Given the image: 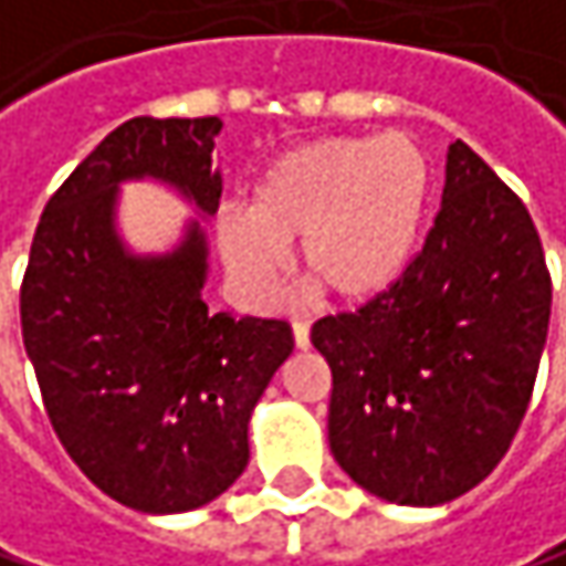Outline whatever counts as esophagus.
<instances>
[{
  "mask_svg": "<svg viewBox=\"0 0 566 566\" xmlns=\"http://www.w3.org/2000/svg\"><path fill=\"white\" fill-rule=\"evenodd\" d=\"M291 334H294V346H297V349H307V346H311V327H307L304 321H294V324H291Z\"/></svg>",
  "mask_w": 566,
  "mask_h": 566,
  "instance_id": "obj_1",
  "label": "esophagus"
}]
</instances>
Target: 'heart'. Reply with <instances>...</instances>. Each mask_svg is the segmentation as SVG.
<instances>
[{
  "mask_svg": "<svg viewBox=\"0 0 566 566\" xmlns=\"http://www.w3.org/2000/svg\"><path fill=\"white\" fill-rule=\"evenodd\" d=\"M431 161L408 135H334L297 145L230 200L213 239L232 294L269 307L282 287L284 245L297 242L301 279L331 301H369L395 282L424 223Z\"/></svg>",
  "mask_w": 566,
  "mask_h": 566,
  "instance_id": "heart-1",
  "label": "heart"
}]
</instances>
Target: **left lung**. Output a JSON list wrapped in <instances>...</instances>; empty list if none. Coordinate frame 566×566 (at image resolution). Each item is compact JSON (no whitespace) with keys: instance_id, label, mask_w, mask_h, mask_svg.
Masks as SVG:
<instances>
[{"instance_id":"1","label":"left lung","mask_w":566,"mask_h":566,"mask_svg":"<svg viewBox=\"0 0 566 566\" xmlns=\"http://www.w3.org/2000/svg\"><path fill=\"white\" fill-rule=\"evenodd\" d=\"M547 321L538 230L518 193L457 138L421 252L382 294L311 331L334 373V460L395 505L470 492L518 434Z\"/></svg>"}]
</instances>
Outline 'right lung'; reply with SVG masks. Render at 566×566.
<instances>
[{
	"label": "right lung",
	"mask_w": 566,
	"mask_h": 566,
	"mask_svg": "<svg viewBox=\"0 0 566 566\" xmlns=\"http://www.w3.org/2000/svg\"><path fill=\"white\" fill-rule=\"evenodd\" d=\"M220 129L217 116H135L109 132L48 200L22 282L51 428L93 486L148 515L200 509L239 480L252 408L294 349L284 321L207 311L200 223L168 255H132L116 232L123 180H165L217 213Z\"/></svg>",
	"instance_id": "1"
}]
</instances>
